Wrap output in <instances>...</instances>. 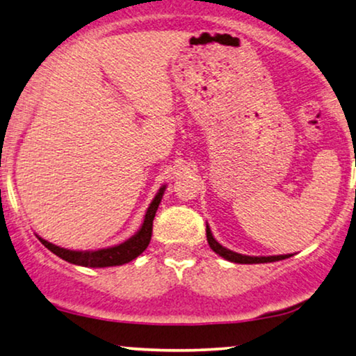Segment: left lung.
<instances>
[{
    "label": "left lung",
    "instance_id": "obj_1",
    "mask_svg": "<svg viewBox=\"0 0 356 356\" xmlns=\"http://www.w3.org/2000/svg\"><path fill=\"white\" fill-rule=\"evenodd\" d=\"M206 235H207L209 246H211L212 250L216 251L218 256H222L223 259H227V261L238 262V264H261V262H275V261L286 259V257L291 256V254H280V256H243V254H238V252H235V251H230V250H227V248H223L220 243H218L216 238L212 236L211 228H209V225L206 228Z\"/></svg>",
    "mask_w": 356,
    "mask_h": 356
}]
</instances>
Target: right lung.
Segmentation results:
<instances>
[{"label":"right lung","instance_id":"1","mask_svg":"<svg viewBox=\"0 0 356 356\" xmlns=\"http://www.w3.org/2000/svg\"><path fill=\"white\" fill-rule=\"evenodd\" d=\"M163 191H165V186L160 188L157 196L154 197L152 202H150L147 212H145L144 223L143 227L139 228V232L131 236L129 240L121 243V245L105 248V250H97V251H71V250H65V248L53 245V243H48L47 240H43V238H38V240H40L42 245L48 248L53 254H56L58 257H61V259H65L76 266L110 267V266L126 264V262L133 261L139 254H143L145 248L149 246L150 236H152L154 217L159 209L160 201H162Z\"/></svg>","mask_w":356,"mask_h":356}]
</instances>
